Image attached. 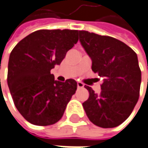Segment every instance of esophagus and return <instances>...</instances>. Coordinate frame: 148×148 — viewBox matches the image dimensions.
Segmentation results:
<instances>
[{"label":"esophagus","instance_id":"1","mask_svg":"<svg viewBox=\"0 0 148 148\" xmlns=\"http://www.w3.org/2000/svg\"><path fill=\"white\" fill-rule=\"evenodd\" d=\"M77 88L78 89H82V88H84V84L81 82H78L77 83Z\"/></svg>","mask_w":148,"mask_h":148}]
</instances>
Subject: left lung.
<instances>
[{
    "label": "left lung",
    "instance_id": "obj_1",
    "mask_svg": "<svg viewBox=\"0 0 148 148\" xmlns=\"http://www.w3.org/2000/svg\"><path fill=\"white\" fill-rule=\"evenodd\" d=\"M79 41L92 59V70L104 79L100 94L89 86L83 107L93 124L103 128L120 126L132 114L140 95L142 79L136 53L120 40L79 31Z\"/></svg>",
    "mask_w": 148,
    "mask_h": 148
}]
</instances>
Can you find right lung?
Here are the masks:
<instances>
[{
  "label": "right lung",
  "instance_id": "obj_1",
  "mask_svg": "<svg viewBox=\"0 0 148 148\" xmlns=\"http://www.w3.org/2000/svg\"><path fill=\"white\" fill-rule=\"evenodd\" d=\"M78 33L70 29L36 31L21 40L10 54L8 87L16 109L33 125L58 122L77 90L74 79L54 80L51 69L77 43Z\"/></svg>",
  "mask_w": 148,
  "mask_h": 148
}]
</instances>
